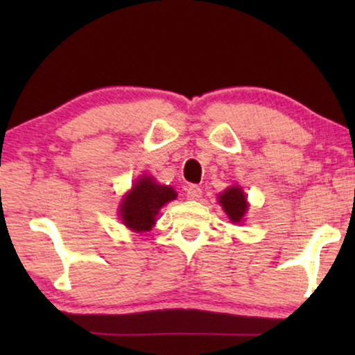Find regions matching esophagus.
<instances>
[{"instance_id":"obj_1","label":"esophagus","mask_w":355,"mask_h":355,"mask_svg":"<svg viewBox=\"0 0 355 355\" xmlns=\"http://www.w3.org/2000/svg\"><path fill=\"white\" fill-rule=\"evenodd\" d=\"M186 193H187L189 200H198V198L202 197V189L198 186H189Z\"/></svg>"}]
</instances>
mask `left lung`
I'll return each instance as SVG.
<instances>
[{"instance_id":"left-lung-1","label":"left lung","mask_w":355,"mask_h":355,"mask_svg":"<svg viewBox=\"0 0 355 355\" xmlns=\"http://www.w3.org/2000/svg\"><path fill=\"white\" fill-rule=\"evenodd\" d=\"M220 203L232 223H239L249 208L244 192L239 187H230L223 192L220 196Z\"/></svg>"}]
</instances>
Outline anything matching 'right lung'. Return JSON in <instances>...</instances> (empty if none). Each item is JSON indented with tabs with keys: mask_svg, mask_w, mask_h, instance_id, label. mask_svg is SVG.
Wrapping results in <instances>:
<instances>
[{
	"mask_svg": "<svg viewBox=\"0 0 355 355\" xmlns=\"http://www.w3.org/2000/svg\"><path fill=\"white\" fill-rule=\"evenodd\" d=\"M178 197L168 186H158L150 176L140 178L121 203V220L134 231H150L159 208Z\"/></svg>",
	"mask_w": 355,
	"mask_h": 355,
	"instance_id": "right-lung-1",
	"label": "right lung"
}]
</instances>
